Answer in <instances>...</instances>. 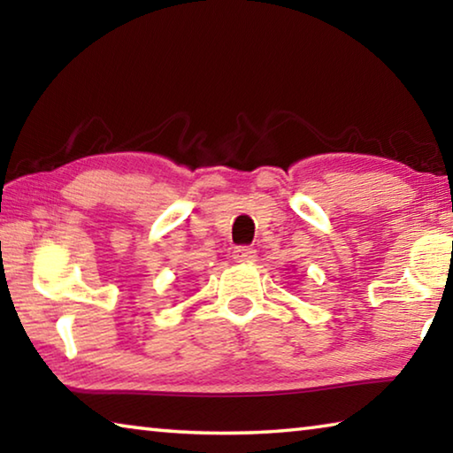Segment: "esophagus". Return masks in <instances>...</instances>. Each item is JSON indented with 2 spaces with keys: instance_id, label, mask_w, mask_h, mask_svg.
<instances>
[{
  "instance_id": "esophagus-1",
  "label": "esophagus",
  "mask_w": 453,
  "mask_h": 453,
  "mask_svg": "<svg viewBox=\"0 0 453 453\" xmlns=\"http://www.w3.org/2000/svg\"><path fill=\"white\" fill-rule=\"evenodd\" d=\"M234 259L235 262H256V250L250 248V245H240V248L234 250Z\"/></svg>"
}]
</instances>
